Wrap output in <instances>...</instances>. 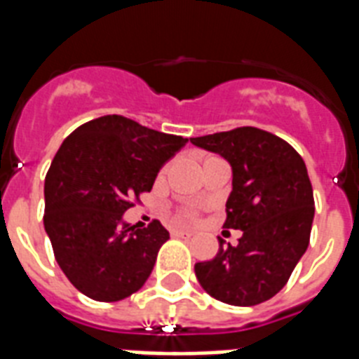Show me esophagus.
Returning <instances> with one entry per match:
<instances>
[{"instance_id": "esophagus-1", "label": "esophagus", "mask_w": 359, "mask_h": 359, "mask_svg": "<svg viewBox=\"0 0 359 359\" xmlns=\"http://www.w3.org/2000/svg\"><path fill=\"white\" fill-rule=\"evenodd\" d=\"M171 236H177V238H190V236H191V231L173 229V231H171Z\"/></svg>"}]
</instances>
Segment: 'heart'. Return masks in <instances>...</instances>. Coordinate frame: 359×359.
<instances>
[{"mask_svg": "<svg viewBox=\"0 0 359 359\" xmlns=\"http://www.w3.org/2000/svg\"><path fill=\"white\" fill-rule=\"evenodd\" d=\"M165 171H168V168L162 169V175L165 173ZM191 218H194V212H191V210H188V208H184V210H179V212H177V222H179V224H184V222H188V219H191Z\"/></svg>", "mask_w": 359, "mask_h": 359, "instance_id": "1", "label": "heart"}]
</instances>
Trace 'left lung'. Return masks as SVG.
Segmentation results:
<instances>
[{"mask_svg":"<svg viewBox=\"0 0 359 359\" xmlns=\"http://www.w3.org/2000/svg\"><path fill=\"white\" fill-rule=\"evenodd\" d=\"M196 147L218 152L233 169V191L225 205V229H240L236 245L197 262L201 287L229 306H257L289 281L306 253L315 201L302 156L278 135L253 126L190 137Z\"/></svg>","mask_w":359,"mask_h":359,"instance_id":"1","label":"left lung"}]
</instances>
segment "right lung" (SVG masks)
Instances as JSON below:
<instances>
[{
    "mask_svg": "<svg viewBox=\"0 0 359 359\" xmlns=\"http://www.w3.org/2000/svg\"><path fill=\"white\" fill-rule=\"evenodd\" d=\"M186 141L104 115L59 147L44 179V229L59 268L81 294L119 302L145 285L169 233L158 219L140 229L123 214L152 190L160 168Z\"/></svg>",
    "mask_w": 359,
    "mask_h": 359,
    "instance_id": "add662e5",
    "label": "right lung"
}]
</instances>
